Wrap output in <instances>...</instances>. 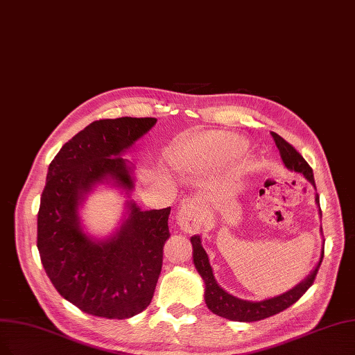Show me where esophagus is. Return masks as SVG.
Returning a JSON list of instances; mask_svg holds the SVG:
<instances>
[{"label": "esophagus", "instance_id": "1", "mask_svg": "<svg viewBox=\"0 0 355 355\" xmlns=\"http://www.w3.org/2000/svg\"><path fill=\"white\" fill-rule=\"evenodd\" d=\"M204 221L201 205L195 200H187L182 204L179 214H178V224L180 229L187 233H195L201 229Z\"/></svg>", "mask_w": 355, "mask_h": 355}]
</instances>
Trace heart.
<instances>
[{"label": "heart", "instance_id": "obj_1", "mask_svg": "<svg viewBox=\"0 0 355 355\" xmlns=\"http://www.w3.org/2000/svg\"><path fill=\"white\" fill-rule=\"evenodd\" d=\"M234 144V147L240 146V141H237L236 138H230L227 135H221V134H214V135H208L205 138H202L201 141H198L195 146V157L200 164H207L211 163L212 157H214V151L216 148H220L223 146L227 144Z\"/></svg>", "mask_w": 355, "mask_h": 355}]
</instances>
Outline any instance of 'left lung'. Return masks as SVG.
Masks as SVG:
<instances>
[{
  "label": "left lung",
  "instance_id": "1",
  "mask_svg": "<svg viewBox=\"0 0 355 355\" xmlns=\"http://www.w3.org/2000/svg\"><path fill=\"white\" fill-rule=\"evenodd\" d=\"M275 146L278 147L281 153V159L284 162V164L290 168L294 170V172L302 173L311 185L316 189V183L313 178V170L309 166V163L303 159V155L297 151L290 143L279 137L275 132H271ZM315 201L319 205V195L316 193ZM320 208V205H319ZM322 216V212H320ZM191 243L193 246V263L198 269V272L202 277L205 282V303L208 309L221 318H225L229 320H236V322H257L262 320L266 318H271L279 311L288 309L293 306L300 297L310 288V286L313 284V281L316 278V274L319 271V266L323 259V253L322 250L320 254V261L316 265V268L303 282H300L299 286H295L293 290L281 294L278 297H274V299H268L263 302H246V300H240L237 297L225 293L218 284L214 278V274H212V268L208 261V254L205 253L202 245H201V239L200 236H192L191 237Z\"/></svg>",
  "mask_w": 355,
  "mask_h": 355
}]
</instances>
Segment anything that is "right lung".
Masks as SVG:
<instances>
[{
	"instance_id": "right-lung-1",
	"label": "right lung",
	"mask_w": 355,
	"mask_h": 355,
	"mask_svg": "<svg viewBox=\"0 0 355 355\" xmlns=\"http://www.w3.org/2000/svg\"><path fill=\"white\" fill-rule=\"evenodd\" d=\"M155 122L128 116L94 121L49 164L37 212V249L56 291L84 313L128 319L151 303L170 237V207L141 211L130 202V217L103 242L83 233L77 208L84 193L107 178L134 188L131 166L121 154Z\"/></svg>"
}]
</instances>
